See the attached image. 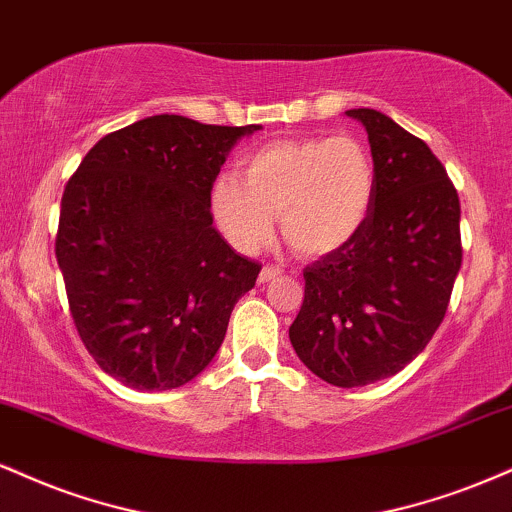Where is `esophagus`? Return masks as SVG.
<instances>
[{
    "instance_id": "obj_1",
    "label": "esophagus",
    "mask_w": 512,
    "mask_h": 512,
    "mask_svg": "<svg viewBox=\"0 0 512 512\" xmlns=\"http://www.w3.org/2000/svg\"><path fill=\"white\" fill-rule=\"evenodd\" d=\"M279 274H281L279 267H272V264H264L262 272H260V279H257V281H260V283H269L272 279H276V276H279Z\"/></svg>"
}]
</instances>
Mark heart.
<instances>
[{"mask_svg": "<svg viewBox=\"0 0 512 512\" xmlns=\"http://www.w3.org/2000/svg\"><path fill=\"white\" fill-rule=\"evenodd\" d=\"M374 197V162L362 140L338 133L264 145L240 162V178L219 176L212 214L240 252H257L274 236L303 255H326L365 224Z\"/></svg>", "mask_w": 512, "mask_h": 512, "instance_id": "1", "label": "heart"}]
</instances>
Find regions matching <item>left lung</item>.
<instances>
[{
    "instance_id": "8db88e82",
    "label": "left lung",
    "mask_w": 512,
    "mask_h": 512,
    "mask_svg": "<svg viewBox=\"0 0 512 512\" xmlns=\"http://www.w3.org/2000/svg\"><path fill=\"white\" fill-rule=\"evenodd\" d=\"M346 114L372 147V207L343 248L303 269L305 300L288 336L312 374L355 389L393 377L427 348L463 245L458 190L427 143L377 109Z\"/></svg>"
}]
</instances>
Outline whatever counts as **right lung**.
<instances>
[{
  "label": "right lung",
  "instance_id": "obj_1",
  "mask_svg": "<svg viewBox=\"0 0 512 512\" xmlns=\"http://www.w3.org/2000/svg\"><path fill=\"white\" fill-rule=\"evenodd\" d=\"M260 126L159 114L83 157L61 197L57 262L80 341L109 377L169 391L214 360L262 264L212 226V186Z\"/></svg>",
  "mask_w": 512,
  "mask_h": 512
}]
</instances>
